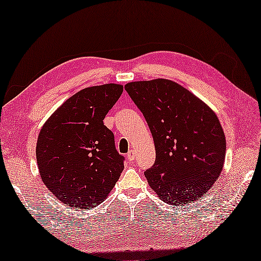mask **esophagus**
<instances>
[{
	"instance_id": "obj_1",
	"label": "esophagus",
	"mask_w": 261,
	"mask_h": 261,
	"mask_svg": "<svg viewBox=\"0 0 261 261\" xmlns=\"http://www.w3.org/2000/svg\"><path fill=\"white\" fill-rule=\"evenodd\" d=\"M127 160L129 161H134L135 159H136V153H135V151L134 150H130L129 151V153H127Z\"/></svg>"
}]
</instances>
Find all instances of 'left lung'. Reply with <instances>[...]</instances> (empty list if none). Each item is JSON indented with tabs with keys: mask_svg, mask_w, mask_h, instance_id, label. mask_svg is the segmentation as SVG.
<instances>
[{
	"mask_svg": "<svg viewBox=\"0 0 261 261\" xmlns=\"http://www.w3.org/2000/svg\"><path fill=\"white\" fill-rule=\"evenodd\" d=\"M124 88L154 142L155 161L145 172L150 187L172 205L195 202L213 187L224 165L225 136L216 114L166 79L130 82Z\"/></svg>",
	"mask_w": 261,
	"mask_h": 261,
	"instance_id": "obj_1",
	"label": "left lung"
}]
</instances>
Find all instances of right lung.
Listing matches in <instances>:
<instances>
[{
	"instance_id": "add662e5",
	"label": "right lung",
	"mask_w": 261,
	"mask_h": 261,
	"mask_svg": "<svg viewBox=\"0 0 261 261\" xmlns=\"http://www.w3.org/2000/svg\"><path fill=\"white\" fill-rule=\"evenodd\" d=\"M123 86L88 87L65 101L41 127L36 155L45 186L64 204L90 208L103 202L124 168V156L105 124Z\"/></svg>"
}]
</instances>
